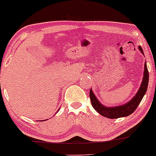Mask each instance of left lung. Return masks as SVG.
I'll use <instances>...</instances> for the list:
<instances>
[{
	"instance_id": "8db88e82",
	"label": "left lung",
	"mask_w": 156,
	"mask_h": 156,
	"mask_svg": "<svg viewBox=\"0 0 156 156\" xmlns=\"http://www.w3.org/2000/svg\"><path fill=\"white\" fill-rule=\"evenodd\" d=\"M138 49L141 51L142 54L144 55L143 49L141 47H138ZM149 82V73L147 67V64H144V72L143 81L141 82V87L139 90L137 92L134 97L129 101V102L126 103L124 105L117 106V107H105L103 104H101L99 101L98 100L97 98L94 95L92 89L90 92V97L91 100L92 106L98 113L101 115L104 116L108 119H119L121 117H126V116L129 115L136 110L138 107V104H140L141 101L143 98L144 95H145L147 92V89L148 87Z\"/></svg>"
}]
</instances>
